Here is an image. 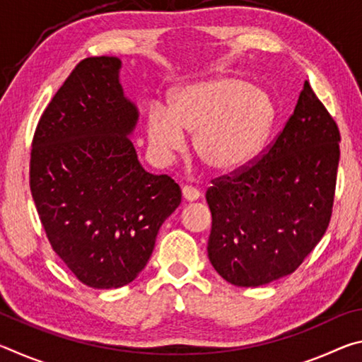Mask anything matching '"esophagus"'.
I'll return each instance as SVG.
<instances>
[{"mask_svg": "<svg viewBox=\"0 0 362 362\" xmlns=\"http://www.w3.org/2000/svg\"><path fill=\"white\" fill-rule=\"evenodd\" d=\"M182 194H183V199L185 201H196L201 196V193L198 192V189L189 187V185H185L182 187Z\"/></svg>", "mask_w": 362, "mask_h": 362, "instance_id": "obj_1", "label": "esophagus"}]
</instances>
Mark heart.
Returning a JSON list of instances; mask_svg holds the SVG:
<instances>
[{
    "mask_svg": "<svg viewBox=\"0 0 362 362\" xmlns=\"http://www.w3.org/2000/svg\"><path fill=\"white\" fill-rule=\"evenodd\" d=\"M274 118L272 97L236 76H216L183 86L170 105L151 103L146 139L151 155L169 163L194 134L193 148L207 169L240 170L259 155Z\"/></svg>",
    "mask_w": 362,
    "mask_h": 362,
    "instance_id": "heart-1",
    "label": "heart"
}]
</instances>
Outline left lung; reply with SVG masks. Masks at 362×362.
<instances>
[{
  "instance_id": "8db88e82",
  "label": "left lung",
  "mask_w": 362,
  "mask_h": 362,
  "mask_svg": "<svg viewBox=\"0 0 362 362\" xmlns=\"http://www.w3.org/2000/svg\"><path fill=\"white\" fill-rule=\"evenodd\" d=\"M340 132L305 81L284 129L257 163L212 180L207 255L230 284L259 287L296 272L332 216Z\"/></svg>"
}]
</instances>
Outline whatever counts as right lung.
<instances>
[{
  "instance_id": "add662e5",
  "label": "right lung",
  "mask_w": 362,
  "mask_h": 362,
  "mask_svg": "<svg viewBox=\"0 0 362 362\" xmlns=\"http://www.w3.org/2000/svg\"><path fill=\"white\" fill-rule=\"evenodd\" d=\"M119 70L118 57L81 60L42 113L30 158V189L47 240L93 289L136 279L182 201L170 177L139 163L129 139L139 110Z\"/></svg>"
}]
</instances>
